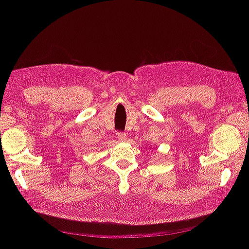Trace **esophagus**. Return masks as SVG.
Returning <instances> with one entry per match:
<instances>
[{
	"instance_id": "34e87169",
	"label": "esophagus",
	"mask_w": 249,
	"mask_h": 249,
	"mask_svg": "<svg viewBox=\"0 0 249 249\" xmlns=\"http://www.w3.org/2000/svg\"><path fill=\"white\" fill-rule=\"evenodd\" d=\"M117 138L120 142H125L127 140V135L124 132H118L117 133Z\"/></svg>"
}]
</instances>
